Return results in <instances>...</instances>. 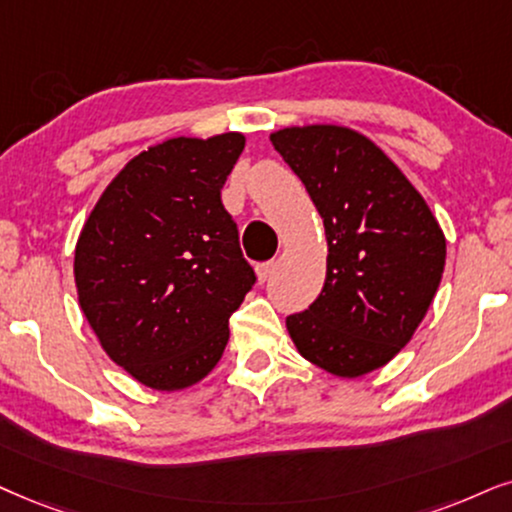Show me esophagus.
<instances>
[{
	"label": "esophagus",
	"instance_id": "1",
	"mask_svg": "<svg viewBox=\"0 0 512 512\" xmlns=\"http://www.w3.org/2000/svg\"><path fill=\"white\" fill-rule=\"evenodd\" d=\"M274 267H276L274 260H271V262H262V264H257V267H255V274H257V278H260V281L264 283V281H267V278L271 276V271H274Z\"/></svg>",
	"mask_w": 512,
	"mask_h": 512
}]
</instances>
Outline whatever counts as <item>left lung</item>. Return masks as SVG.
Returning <instances> with one entry per match:
<instances>
[{
  "label": "left lung",
  "mask_w": 512,
  "mask_h": 512,
  "mask_svg": "<svg viewBox=\"0 0 512 512\" xmlns=\"http://www.w3.org/2000/svg\"><path fill=\"white\" fill-rule=\"evenodd\" d=\"M307 186L328 241L326 283L312 307L286 319L304 359L338 378L378 371L409 345L446 262L430 205L394 160L345 125L269 134Z\"/></svg>",
  "instance_id": "obj_1"
}]
</instances>
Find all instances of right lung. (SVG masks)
<instances>
[{
    "instance_id": "add662e5",
    "label": "right lung",
    "mask_w": 512,
    "mask_h": 512,
    "mask_svg": "<svg viewBox=\"0 0 512 512\" xmlns=\"http://www.w3.org/2000/svg\"><path fill=\"white\" fill-rule=\"evenodd\" d=\"M245 134L172 137L103 189L75 245L77 302L134 380L179 392L210 375L255 283L222 186Z\"/></svg>"
}]
</instances>
